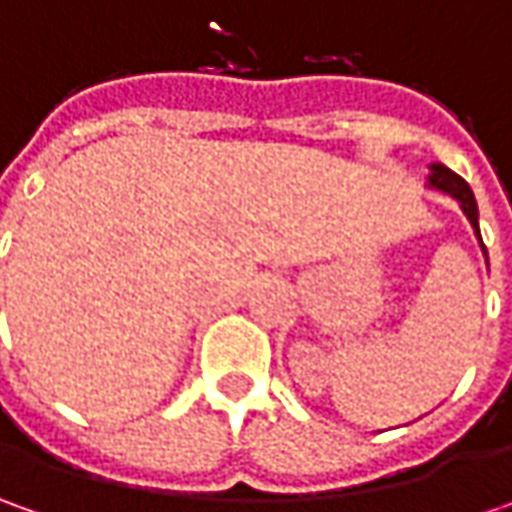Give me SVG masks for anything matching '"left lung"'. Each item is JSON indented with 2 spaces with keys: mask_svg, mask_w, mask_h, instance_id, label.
Masks as SVG:
<instances>
[{
  "mask_svg": "<svg viewBox=\"0 0 512 512\" xmlns=\"http://www.w3.org/2000/svg\"><path fill=\"white\" fill-rule=\"evenodd\" d=\"M430 185L439 187L444 193H450L453 199H459L464 216L470 219V225L476 227V233H479V207H476V196H473L470 185L464 182L459 173H453V170L444 168V165H430ZM479 242H482V236H479ZM484 256H487V250H484Z\"/></svg>",
  "mask_w": 512,
  "mask_h": 512,
  "instance_id": "left-lung-1",
  "label": "left lung"
}]
</instances>
